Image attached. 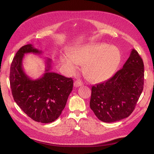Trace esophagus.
Wrapping results in <instances>:
<instances>
[{"label": "esophagus", "instance_id": "obj_1", "mask_svg": "<svg viewBox=\"0 0 154 154\" xmlns=\"http://www.w3.org/2000/svg\"><path fill=\"white\" fill-rule=\"evenodd\" d=\"M74 87H78L83 85V83H82V82L80 80H79V79H78V80H76L75 82H74Z\"/></svg>", "mask_w": 154, "mask_h": 154}]
</instances>
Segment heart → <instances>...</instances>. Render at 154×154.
Masks as SVG:
<instances>
[{
	"instance_id": "obj_1",
	"label": "heart",
	"mask_w": 154,
	"mask_h": 154,
	"mask_svg": "<svg viewBox=\"0 0 154 154\" xmlns=\"http://www.w3.org/2000/svg\"><path fill=\"white\" fill-rule=\"evenodd\" d=\"M71 53H64L62 61L68 71L73 73L79 64L85 63L83 71L88 80L100 83L112 76L122 60L118 48L105 43H91L78 46Z\"/></svg>"
}]
</instances>
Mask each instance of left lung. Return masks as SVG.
I'll use <instances>...</instances> for the list:
<instances>
[{"instance_id": "left-lung-1", "label": "left lung", "mask_w": 154, "mask_h": 154, "mask_svg": "<svg viewBox=\"0 0 154 154\" xmlns=\"http://www.w3.org/2000/svg\"><path fill=\"white\" fill-rule=\"evenodd\" d=\"M144 64L132 49L122 69L103 83L92 87L90 107L106 123L116 122L132 113L143 90Z\"/></svg>"}]
</instances>
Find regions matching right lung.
<instances>
[{
    "label": "right lung",
    "mask_w": 154,
    "mask_h": 154,
    "mask_svg": "<svg viewBox=\"0 0 154 154\" xmlns=\"http://www.w3.org/2000/svg\"><path fill=\"white\" fill-rule=\"evenodd\" d=\"M41 54L42 51L27 44L17 51L10 68V82L13 99L24 112L35 122L49 123L58 118L66 106L73 87L71 78L50 72L52 61L46 60L45 73L32 80L24 72V54Z\"/></svg>",
    "instance_id": "add662e5"
}]
</instances>
